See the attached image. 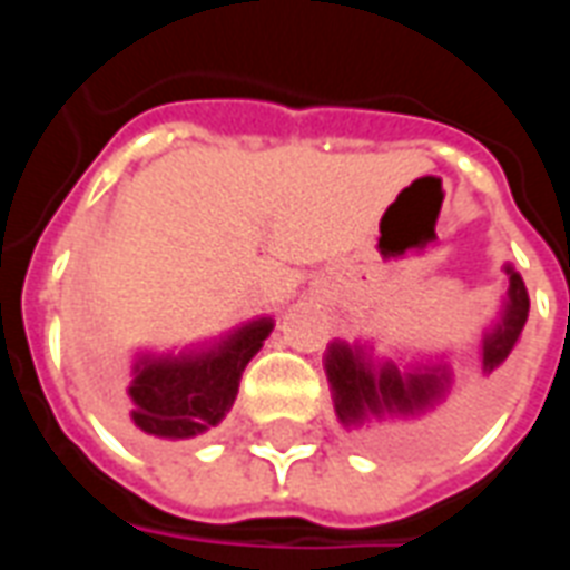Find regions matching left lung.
Listing matches in <instances>:
<instances>
[{
    "label": "left lung",
    "instance_id": "8db88e82",
    "mask_svg": "<svg viewBox=\"0 0 570 570\" xmlns=\"http://www.w3.org/2000/svg\"><path fill=\"white\" fill-rule=\"evenodd\" d=\"M507 272V298L501 321L482 335V372H491L510 357L528 321V289L513 265ZM326 379L333 387L338 424L357 430L366 440L396 452H428L445 445L458 433V421H433L412 428L440 406L452 391L449 366H412L403 370L394 360H375L366 345L333 342L326 351Z\"/></svg>",
    "mask_w": 570,
    "mask_h": 570
}]
</instances>
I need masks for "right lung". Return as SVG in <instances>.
<instances>
[{
  "instance_id": "obj_1",
  "label": "right lung",
  "mask_w": 570,
  "mask_h": 570,
  "mask_svg": "<svg viewBox=\"0 0 570 570\" xmlns=\"http://www.w3.org/2000/svg\"><path fill=\"white\" fill-rule=\"evenodd\" d=\"M272 330V317H259L195 351L140 354L128 403L118 406L121 430L137 442L191 440L213 430L228 415L240 375Z\"/></svg>"
}]
</instances>
